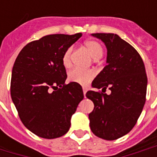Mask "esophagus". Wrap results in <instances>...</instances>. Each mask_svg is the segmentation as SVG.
Returning a JSON list of instances; mask_svg holds the SVG:
<instances>
[{
	"mask_svg": "<svg viewBox=\"0 0 157 157\" xmlns=\"http://www.w3.org/2000/svg\"><path fill=\"white\" fill-rule=\"evenodd\" d=\"M86 88L84 87V88H83V94H84V97H85V98H86Z\"/></svg>",
	"mask_w": 157,
	"mask_h": 157,
	"instance_id": "34e87169",
	"label": "esophagus"
}]
</instances>
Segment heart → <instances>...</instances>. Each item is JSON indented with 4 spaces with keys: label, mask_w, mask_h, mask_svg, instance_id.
Returning a JSON list of instances; mask_svg holds the SVG:
<instances>
[{
    "label": "heart",
    "mask_w": 157,
    "mask_h": 157,
    "mask_svg": "<svg viewBox=\"0 0 157 157\" xmlns=\"http://www.w3.org/2000/svg\"><path fill=\"white\" fill-rule=\"evenodd\" d=\"M85 48L88 51L90 55L93 59H98L103 55V48L100 43L96 40H87L85 42ZM73 48L69 47L64 53L62 57V63L63 65L69 68L71 66V54ZM95 73L92 71H86L82 69L75 68L69 72L68 79L71 82H75L82 86H86L89 84L92 78L94 77Z\"/></svg>",
    "instance_id": "b5f03b06"
}]
</instances>
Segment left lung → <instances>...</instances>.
<instances>
[{
  "label": "left lung",
  "mask_w": 157,
  "mask_h": 157,
  "mask_svg": "<svg viewBox=\"0 0 157 157\" xmlns=\"http://www.w3.org/2000/svg\"><path fill=\"white\" fill-rule=\"evenodd\" d=\"M107 48V65L92 83L105 92H86L94 103L90 128L99 138L114 140L131 130L145 102L147 76L144 62L133 46L114 33H92Z\"/></svg>",
  "instance_id": "1"
}]
</instances>
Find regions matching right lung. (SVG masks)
Returning a JSON list of instances; mask_svg holds the SVG:
<instances>
[{
  "mask_svg": "<svg viewBox=\"0 0 157 157\" xmlns=\"http://www.w3.org/2000/svg\"><path fill=\"white\" fill-rule=\"evenodd\" d=\"M82 34H51L20 51L12 72L11 97L26 128L41 138L65 135L84 95L82 86L65 84L62 57ZM53 90H52V89Z\"/></svg>",
  "mask_w": 157,
  "mask_h": 157,
  "instance_id": "add662e5",
  "label": "right lung"
}]
</instances>
